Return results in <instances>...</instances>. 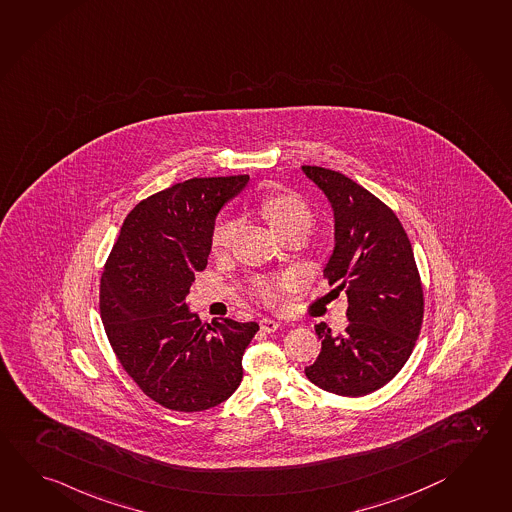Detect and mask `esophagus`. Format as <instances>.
Wrapping results in <instances>:
<instances>
[{
  "label": "esophagus",
  "instance_id": "esophagus-1",
  "mask_svg": "<svg viewBox=\"0 0 512 512\" xmlns=\"http://www.w3.org/2000/svg\"><path fill=\"white\" fill-rule=\"evenodd\" d=\"M260 326L263 332L272 334V332H276L281 325H279V321H274V319H270V317H263L260 321Z\"/></svg>",
  "mask_w": 512,
  "mask_h": 512
}]
</instances>
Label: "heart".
I'll list each match as a JSON object with an SVG mask.
<instances>
[{"label":"heart","mask_w":512,"mask_h":512,"mask_svg":"<svg viewBox=\"0 0 512 512\" xmlns=\"http://www.w3.org/2000/svg\"><path fill=\"white\" fill-rule=\"evenodd\" d=\"M261 213L267 218L270 227L283 238L292 231H308L314 223V214L305 200L296 195H274L261 202ZM238 229L236 220H225L214 227L211 234V249L214 252L225 251L233 242ZM287 285V278L270 276L254 283V296L265 305H276L281 292Z\"/></svg>","instance_id":"heart-1"}]
</instances>
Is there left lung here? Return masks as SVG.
<instances>
[{
  "label": "left lung",
  "mask_w": 512,
  "mask_h": 512,
  "mask_svg": "<svg viewBox=\"0 0 512 512\" xmlns=\"http://www.w3.org/2000/svg\"><path fill=\"white\" fill-rule=\"evenodd\" d=\"M334 209L335 247L325 278L348 296L343 334L319 323L321 354L308 381L343 397H363L397 375L415 348L424 292L413 249L388 205L339 171L303 166Z\"/></svg>",
  "instance_id": "8db88e82"
}]
</instances>
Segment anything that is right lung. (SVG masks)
Returning a JSON list of instances; mask_svg holds the SVG:
<instances>
[{
    "label": "right lung",
    "instance_id": "obj_1",
    "mask_svg": "<svg viewBox=\"0 0 512 512\" xmlns=\"http://www.w3.org/2000/svg\"><path fill=\"white\" fill-rule=\"evenodd\" d=\"M249 175L191 178L148 196L122 223L101 278V319L113 352L140 390L164 408L204 411L240 386L258 323L202 325L187 308L207 267L216 214Z\"/></svg>",
    "mask_w": 512,
    "mask_h": 512
}]
</instances>
